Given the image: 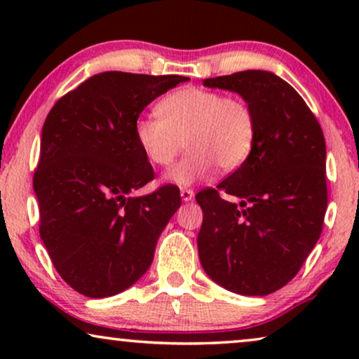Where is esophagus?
I'll return each instance as SVG.
<instances>
[{
  "label": "esophagus",
  "instance_id": "1",
  "mask_svg": "<svg viewBox=\"0 0 359 359\" xmlns=\"http://www.w3.org/2000/svg\"><path fill=\"white\" fill-rule=\"evenodd\" d=\"M180 194H181V199H183L184 203H189V201H193V198H194V191L188 189V188L181 189Z\"/></svg>",
  "mask_w": 359,
  "mask_h": 359
}]
</instances>
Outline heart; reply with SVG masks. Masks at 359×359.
<instances>
[{"label": "heart", "mask_w": 359, "mask_h": 359, "mask_svg": "<svg viewBox=\"0 0 359 359\" xmlns=\"http://www.w3.org/2000/svg\"><path fill=\"white\" fill-rule=\"evenodd\" d=\"M160 116H140L134 124L135 142L155 166H170L184 144L189 151L170 170L166 180L189 186L215 170H238L252 154L257 119L247 102L222 93L186 86L160 101Z\"/></svg>", "instance_id": "1"}]
</instances>
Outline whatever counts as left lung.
<instances>
[{"label": "left lung", "mask_w": 359, "mask_h": 359, "mask_svg": "<svg viewBox=\"0 0 359 359\" xmlns=\"http://www.w3.org/2000/svg\"><path fill=\"white\" fill-rule=\"evenodd\" d=\"M252 107L257 137L247 161L217 189L196 194L203 209L199 259L219 286L268 296L291 281L320 237L327 210L325 139L294 88L264 70L205 78ZM237 197L230 203L219 193Z\"/></svg>", "instance_id": "8db88e82"}]
</instances>
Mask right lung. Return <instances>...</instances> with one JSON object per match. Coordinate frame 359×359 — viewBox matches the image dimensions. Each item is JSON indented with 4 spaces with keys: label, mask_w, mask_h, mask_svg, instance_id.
Segmentation results:
<instances>
[{
    "label": "right lung",
    "mask_w": 359,
    "mask_h": 359,
    "mask_svg": "<svg viewBox=\"0 0 359 359\" xmlns=\"http://www.w3.org/2000/svg\"><path fill=\"white\" fill-rule=\"evenodd\" d=\"M188 80L97 73L60 97L43 122L34 173L39 232L58 274L83 296L111 297L139 281L180 209L173 184L134 196L154 180L134 124L155 97Z\"/></svg>",
    "instance_id": "add662e5"
}]
</instances>
